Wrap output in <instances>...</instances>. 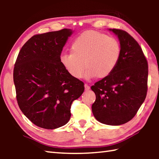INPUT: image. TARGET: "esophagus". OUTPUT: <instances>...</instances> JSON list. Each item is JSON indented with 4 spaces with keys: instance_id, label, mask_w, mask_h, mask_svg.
<instances>
[{
    "instance_id": "1",
    "label": "esophagus",
    "mask_w": 159,
    "mask_h": 159,
    "mask_svg": "<svg viewBox=\"0 0 159 159\" xmlns=\"http://www.w3.org/2000/svg\"><path fill=\"white\" fill-rule=\"evenodd\" d=\"M85 90H90V86L88 85V84H85Z\"/></svg>"
}]
</instances>
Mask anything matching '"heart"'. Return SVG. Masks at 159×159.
Wrapping results in <instances>:
<instances>
[{
	"mask_svg": "<svg viewBox=\"0 0 159 159\" xmlns=\"http://www.w3.org/2000/svg\"><path fill=\"white\" fill-rule=\"evenodd\" d=\"M71 52L63 53L60 62L75 79H104L116 66L120 55V47L116 40L95 31H87L74 40ZM85 65H84V64Z\"/></svg>",
	"mask_w": 159,
	"mask_h": 159,
	"instance_id": "heart-1",
	"label": "heart"
}]
</instances>
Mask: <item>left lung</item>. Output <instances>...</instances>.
<instances>
[{
	"mask_svg": "<svg viewBox=\"0 0 159 159\" xmlns=\"http://www.w3.org/2000/svg\"><path fill=\"white\" fill-rule=\"evenodd\" d=\"M109 31L118 38L120 55L112 73L91 87L96 95L92 111L100 123L119 125L135 116L146 98L148 63L141 47L130 34L120 29Z\"/></svg>",
	"mask_w": 159,
	"mask_h": 159,
	"instance_id": "left-lung-1",
	"label": "left lung"
}]
</instances>
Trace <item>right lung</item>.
<instances>
[{
    "label": "right lung",
    "mask_w": 159,
    "mask_h": 159,
    "mask_svg": "<svg viewBox=\"0 0 159 159\" xmlns=\"http://www.w3.org/2000/svg\"><path fill=\"white\" fill-rule=\"evenodd\" d=\"M69 29L32 36L20 50L13 80L18 105L40 128L55 129L71 118L73 101L82 95L84 83L71 76L60 62Z\"/></svg>",
    "instance_id": "1"
}]
</instances>
